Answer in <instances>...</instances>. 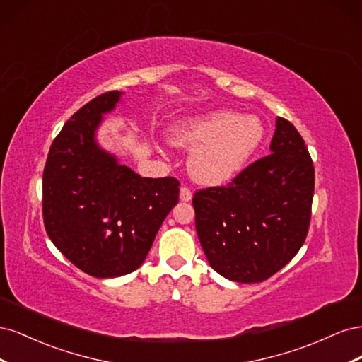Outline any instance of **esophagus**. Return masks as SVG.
Wrapping results in <instances>:
<instances>
[{
	"mask_svg": "<svg viewBox=\"0 0 362 362\" xmlns=\"http://www.w3.org/2000/svg\"><path fill=\"white\" fill-rule=\"evenodd\" d=\"M180 199L182 202H190L192 201V192L187 187H181L180 190Z\"/></svg>",
	"mask_w": 362,
	"mask_h": 362,
	"instance_id": "1",
	"label": "esophagus"
}]
</instances>
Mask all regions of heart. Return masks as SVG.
Wrapping results in <instances>:
<instances>
[{
  "label": "heart",
  "mask_w": 362,
  "mask_h": 362,
  "mask_svg": "<svg viewBox=\"0 0 362 362\" xmlns=\"http://www.w3.org/2000/svg\"><path fill=\"white\" fill-rule=\"evenodd\" d=\"M266 127L257 115L213 110L178 120L170 128L173 146L193 149L187 168L194 182L216 187L235 178L257 154Z\"/></svg>",
  "instance_id": "b5f03b06"
}]
</instances>
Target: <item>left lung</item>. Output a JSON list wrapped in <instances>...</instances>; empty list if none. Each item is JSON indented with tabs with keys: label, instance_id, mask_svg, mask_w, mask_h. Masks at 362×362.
<instances>
[{
	"label": "left lung",
	"instance_id": "left-lung-1",
	"mask_svg": "<svg viewBox=\"0 0 362 362\" xmlns=\"http://www.w3.org/2000/svg\"><path fill=\"white\" fill-rule=\"evenodd\" d=\"M267 157L228 184L196 192L193 208L210 266L234 282H261L290 262L311 218L314 168L302 136L276 117Z\"/></svg>",
	"mask_w": 362,
	"mask_h": 362
}]
</instances>
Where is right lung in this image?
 Wrapping results in <instances>:
<instances>
[{
  "label": "right lung",
  "mask_w": 362,
  "mask_h": 362,
  "mask_svg": "<svg viewBox=\"0 0 362 362\" xmlns=\"http://www.w3.org/2000/svg\"><path fill=\"white\" fill-rule=\"evenodd\" d=\"M122 95L108 92L81 107L52 141L43 170L48 237L95 278L139 269L180 194L175 178H141L98 141L104 116Z\"/></svg>",
  "instance_id": "1"
}]
</instances>
